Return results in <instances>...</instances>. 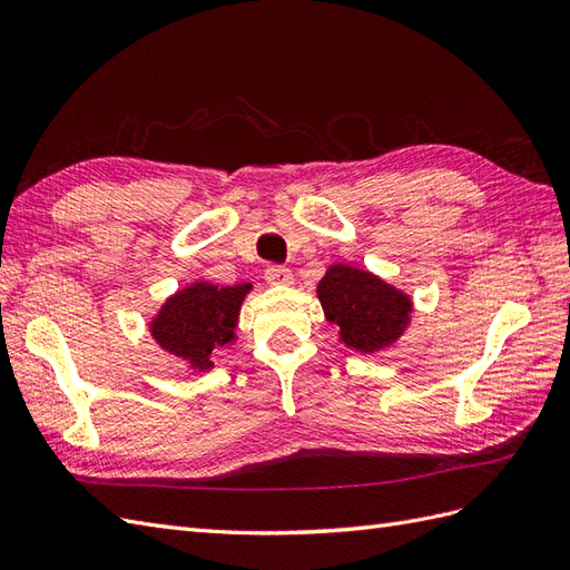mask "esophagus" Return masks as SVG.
Masks as SVG:
<instances>
[{
  "mask_svg": "<svg viewBox=\"0 0 570 570\" xmlns=\"http://www.w3.org/2000/svg\"><path fill=\"white\" fill-rule=\"evenodd\" d=\"M265 279L269 284H274V286H286V284H291V279H294V276H291V269L284 267V265H267Z\"/></svg>",
  "mask_w": 570,
  "mask_h": 570,
  "instance_id": "34e87169",
  "label": "esophagus"
}]
</instances>
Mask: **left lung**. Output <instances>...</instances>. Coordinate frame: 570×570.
Masks as SVG:
<instances>
[{
    "instance_id": "1",
    "label": "left lung",
    "mask_w": 570,
    "mask_h": 570,
    "mask_svg": "<svg viewBox=\"0 0 570 570\" xmlns=\"http://www.w3.org/2000/svg\"><path fill=\"white\" fill-rule=\"evenodd\" d=\"M325 317L340 327V340L361 354H373L402 337L410 325L412 298L375 274L332 265L317 284Z\"/></svg>"
}]
</instances>
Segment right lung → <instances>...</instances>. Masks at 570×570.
<instances>
[{"label": "right lung", "mask_w": 570, "mask_h": 570, "mask_svg": "<svg viewBox=\"0 0 570 570\" xmlns=\"http://www.w3.org/2000/svg\"><path fill=\"white\" fill-rule=\"evenodd\" d=\"M250 288V284H189L173 294L151 320V337L189 368L209 371L214 352L236 340L240 303Z\"/></svg>", "instance_id": "right-lung-1"}]
</instances>
